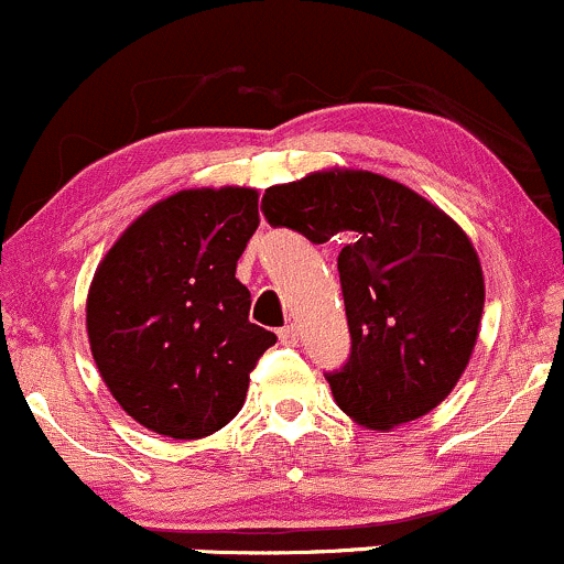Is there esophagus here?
Returning a JSON list of instances; mask_svg holds the SVG:
<instances>
[{
    "label": "esophagus",
    "instance_id": "34e87169",
    "mask_svg": "<svg viewBox=\"0 0 564 564\" xmlns=\"http://www.w3.org/2000/svg\"><path fill=\"white\" fill-rule=\"evenodd\" d=\"M299 336H301V330H299V325H284V328H280V341L282 345H295V341H299Z\"/></svg>",
    "mask_w": 564,
    "mask_h": 564
}]
</instances>
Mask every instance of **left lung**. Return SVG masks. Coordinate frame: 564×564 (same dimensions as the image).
I'll return each instance as SVG.
<instances>
[{"mask_svg": "<svg viewBox=\"0 0 564 564\" xmlns=\"http://www.w3.org/2000/svg\"><path fill=\"white\" fill-rule=\"evenodd\" d=\"M271 228L345 241L336 269L350 358L325 371L336 404L369 429L437 408L473 356L484 271L464 230L404 184L369 171H323L269 187Z\"/></svg>", "mask_w": 564, "mask_h": 564, "instance_id": "1", "label": "left lung"}]
</instances>
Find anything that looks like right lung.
I'll return each instance as SVG.
<instances>
[{"label": "right lung", "mask_w": 564, "mask_h": 564, "mask_svg": "<svg viewBox=\"0 0 564 564\" xmlns=\"http://www.w3.org/2000/svg\"><path fill=\"white\" fill-rule=\"evenodd\" d=\"M258 225L254 189H184L102 258L86 301L91 356L141 426L197 440L239 415L249 371L276 341L249 323V290L236 280Z\"/></svg>", "instance_id": "add662e5"}]
</instances>
